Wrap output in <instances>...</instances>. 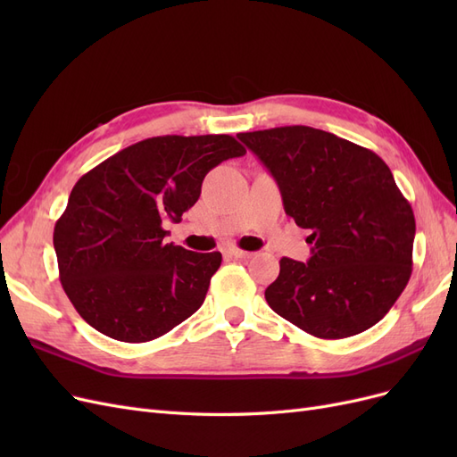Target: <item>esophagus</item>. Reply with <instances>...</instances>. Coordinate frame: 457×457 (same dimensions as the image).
Instances as JSON below:
<instances>
[{
	"label": "esophagus",
	"instance_id": "obj_1",
	"mask_svg": "<svg viewBox=\"0 0 457 457\" xmlns=\"http://www.w3.org/2000/svg\"><path fill=\"white\" fill-rule=\"evenodd\" d=\"M232 257H237V259H250L253 253L252 252H244V250H238V247H232V250L228 252Z\"/></svg>",
	"mask_w": 457,
	"mask_h": 457
}]
</instances>
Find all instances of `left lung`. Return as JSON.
Returning a JSON list of instances; mask_svg holds the SVG:
<instances>
[{"instance_id": "obj_1", "label": "left lung", "mask_w": 457, "mask_h": 457, "mask_svg": "<svg viewBox=\"0 0 457 457\" xmlns=\"http://www.w3.org/2000/svg\"><path fill=\"white\" fill-rule=\"evenodd\" d=\"M270 171L284 210L311 228L307 262L280 259L269 307L307 334L343 339L391 311L411 274L416 219L376 152L307 126L238 133Z\"/></svg>"}]
</instances>
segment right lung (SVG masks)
Masks as SVG:
<instances>
[{"label":"right lung","instance_id":"obj_1","mask_svg":"<svg viewBox=\"0 0 457 457\" xmlns=\"http://www.w3.org/2000/svg\"><path fill=\"white\" fill-rule=\"evenodd\" d=\"M244 154L230 135L152 137L79 179L53 245L64 292L89 326L145 343L202 307L223 257L165 244L162 223L181 220L207 171Z\"/></svg>","mask_w":457,"mask_h":457}]
</instances>
